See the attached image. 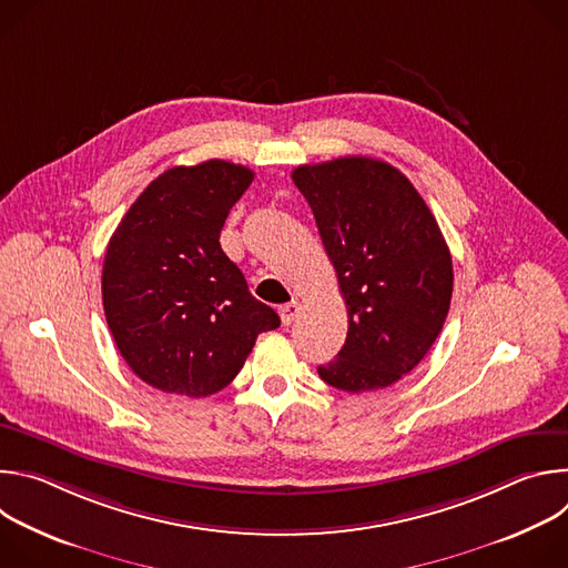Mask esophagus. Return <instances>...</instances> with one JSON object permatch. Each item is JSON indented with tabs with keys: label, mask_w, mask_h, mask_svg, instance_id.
I'll list each match as a JSON object with an SVG mask.
<instances>
[{
	"label": "esophagus",
	"mask_w": 568,
	"mask_h": 568,
	"mask_svg": "<svg viewBox=\"0 0 568 568\" xmlns=\"http://www.w3.org/2000/svg\"><path fill=\"white\" fill-rule=\"evenodd\" d=\"M278 314H281V321L285 323V326H290V323L296 321V316L301 314V305L296 301H290L278 307Z\"/></svg>",
	"instance_id": "obj_1"
}]
</instances>
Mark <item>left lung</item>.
I'll return each mask as SVG.
<instances>
[{
	"label": "left lung",
	"instance_id": "8db88e82",
	"mask_svg": "<svg viewBox=\"0 0 568 568\" xmlns=\"http://www.w3.org/2000/svg\"><path fill=\"white\" fill-rule=\"evenodd\" d=\"M348 310L346 344L318 377L362 393L412 373L443 331L454 270L429 206L397 169L342 156L292 173Z\"/></svg>",
	"mask_w": 568,
	"mask_h": 568
}]
</instances>
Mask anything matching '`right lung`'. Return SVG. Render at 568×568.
<instances>
[{
	"mask_svg": "<svg viewBox=\"0 0 568 568\" xmlns=\"http://www.w3.org/2000/svg\"><path fill=\"white\" fill-rule=\"evenodd\" d=\"M254 182L209 159L161 173L128 209L103 263L114 344L145 384L189 397L222 390L278 314L252 296L220 247L231 206Z\"/></svg>",
	"mask_w": 568,
	"mask_h": 568,
	"instance_id": "right-lung-1",
	"label": "right lung"
}]
</instances>
